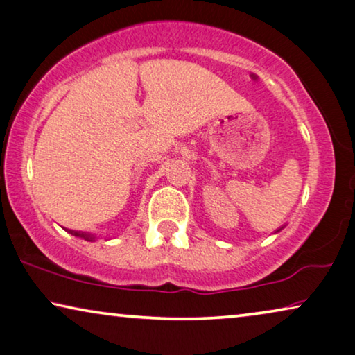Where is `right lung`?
Segmentation results:
<instances>
[{"mask_svg":"<svg viewBox=\"0 0 355 355\" xmlns=\"http://www.w3.org/2000/svg\"><path fill=\"white\" fill-rule=\"evenodd\" d=\"M69 232L71 235H75V237L85 239V240H88V241H94V237H92V235L88 234V232H78V230H69Z\"/></svg>","mask_w":355,"mask_h":355,"instance_id":"obj_1","label":"right lung"}]
</instances>
